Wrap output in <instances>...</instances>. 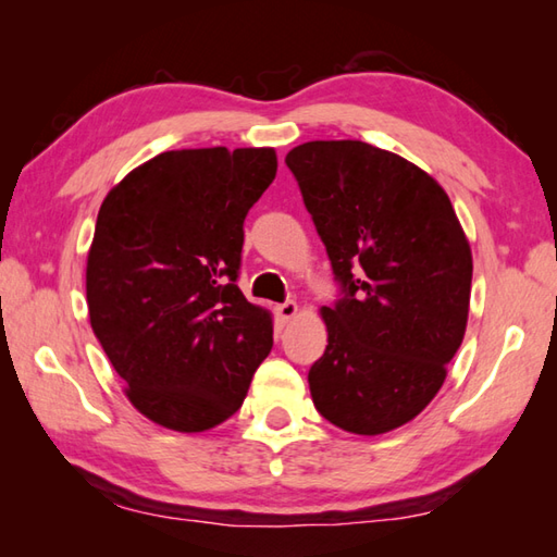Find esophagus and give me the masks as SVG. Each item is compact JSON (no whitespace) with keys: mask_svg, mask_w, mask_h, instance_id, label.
Here are the masks:
<instances>
[{"mask_svg":"<svg viewBox=\"0 0 557 557\" xmlns=\"http://www.w3.org/2000/svg\"><path fill=\"white\" fill-rule=\"evenodd\" d=\"M275 313H277V318H280L282 323H287V321H292L294 315L299 313V306L294 304V301H285V304H280V306H277Z\"/></svg>","mask_w":557,"mask_h":557,"instance_id":"obj_1","label":"esophagus"}]
</instances>
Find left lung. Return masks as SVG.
I'll list each match as a JSON object with an SVG mask.
<instances>
[{
	"instance_id": "1",
	"label": "left lung",
	"mask_w": 557,
	"mask_h": 557,
	"mask_svg": "<svg viewBox=\"0 0 557 557\" xmlns=\"http://www.w3.org/2000/svg\"><path fill=\"white\" fill-rule=\"evenodd\" d=\"M342 299L323 306L327 347L309 371L337 429L381 435L421 413L465 339L471 248L443 186L363 140L287 152Z\"/></svg>"
}]
</instances>
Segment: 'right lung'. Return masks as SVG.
<instances>
[{"label": "right lung", "mask_w": 557, "mask_h": 557, "mask_svg": "<svg viewBox=\"0 0 557 557\" xmlns=\"http://www.w3.org/2000/svg\"><path fill=\"white\" fill-rule=\"evenodd\" d=\"M275 174L272 148L168 150L102 200L90 325L128 401L164 429L227 421L272 349L270 311L246 301L236 277L246 212Z\"/></svg>", "instance_id": "add662e5"}]
</instances>
